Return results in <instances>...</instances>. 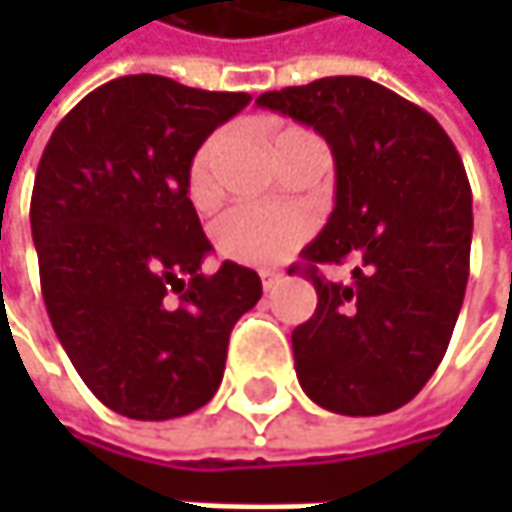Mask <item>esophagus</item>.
Masks as SVG:
<instances>
[{
	"label": "esophagus",
	"instance_id": "1",
	"mask_svg": "<svg viewBox=\"0 0 512 512\" xmlns=\"http://www.w3.org/2000/svg\"><path fill=\"white\" fill-rule=\"evenodd\" d=\"M278 281H281V272H275V269H260V284H263V290H272Z\"/></svg>",
	"mask_w": 512,
	"mask_h": 512
}]
</instances>
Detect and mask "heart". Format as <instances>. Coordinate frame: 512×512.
<instances>
[{
	"mask_svg": "<svg viewBox=\"0 0 512 512\" xmlns=\"http://www.w3.org/2000/svg\"><path fill=\"white\" fill-rule=\"evenodd\" d=\"M302 130H281L275 145L296 136ZM219 148V136H210L189 165V195L195 201H207L213 192L210 162ZM314 231V219L302 207H275V204H234L213 225V243L219 255L246 266H278L293 255L308 234Z\"/></svg>",
	"mask_w": 512,
	"mask_h": 512,
	"instance_id": "1",
	"label": "heart"
}]
</instances>
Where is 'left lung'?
<instances>
[{
    "instance_id": "left-lung-1",
    "label": "left lung",
    "mask_w": 512,
    "mask_h": 512,
    "mask_svg": "<svg viewBox=\"0 0 512 512\" xmlns=\"http://www.w3.org/2000/svg\"><path fill=\"white\" fill-rule=\"evenodd\" d=\"M257 106L314 127L335 156V210L302 252L317 311L293 329L305 394L338 415L406 406L436 373L460 317L471 186L442 124L364 76L266 91ZM356 256L350 285L319 266Z\"/></svg>"
}]
</instances>
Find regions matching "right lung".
Masks as SVG:
<instances>
[{
	"instance_id": "add662e5",
	"label": "right lung",
	"mask_w": 512,
	"mask_h": 512,
	"mask_svg": "<svg viewBox=\"0 0 512 512\" xmlns=\"http://www.w3.org/2000/svg\"><path fill=\"white\" fill-rule=\"evenodd\" d=\"M249 100L121 76L82 97L44 148L29 216L47 314L82 382L118 415L201 409L234 323L260 299L255 269L225 260L201 272L213 246L189 201L192 156Z\"/></svg>"
}]
</instances>
